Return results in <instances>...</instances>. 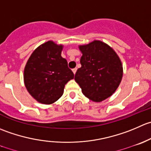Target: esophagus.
<instances>
[{"label":"esophagus","instance_id":"34e87169","mask_svg":"<svg viewBox=\"0 0 151 151\" xmlns=\"http://www.w3.org/2000/svg\"><path fill=\"white\" fill-rule=\"evenodd\" d=\"M77 68H73L72 69V71H73V73H74V74H76V72H77Z\"/></svg>","mask_w":151,"mask_h":151}]
</instances>
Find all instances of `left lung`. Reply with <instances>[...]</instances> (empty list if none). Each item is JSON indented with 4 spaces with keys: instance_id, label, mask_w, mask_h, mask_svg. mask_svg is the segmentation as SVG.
<instances>
[{
    "instance_id": "obj_1",
    "label": "left lung",
    "mask_w": 151,
    "mask_h": 151,
    "mask_svg": "<svg viewBox=\"0 0 151 151\" xmlns=\"http://www.w3.org/2000/svg\"><path fill=\"white\" fill-rule=\"evenodd\" d=\"M81 68L74 80L83 94L93 102H102L114 93L122 77V65L116 52L105 43L94 40L80 46Z\"/></svg>"
}]
</instances>
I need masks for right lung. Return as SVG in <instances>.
Segmentation results:
<instances>
[{"label":"right lung","instance_id":"right-lung-1","mask_svg":"<svg viewBox=\"0 0 151 151\" xmlns=\"http://www.w3.org/2000/svg\"><path fill=\"white\" fill-rule=\"evenodd\" d=\"M63 46L48 41L34 51L24 69V83L31 95L43 104L56 102L65 85L74 78L67 60L61 57Z\"/></svg>","mask_w":151,"mask_h":151}]
</instances>
